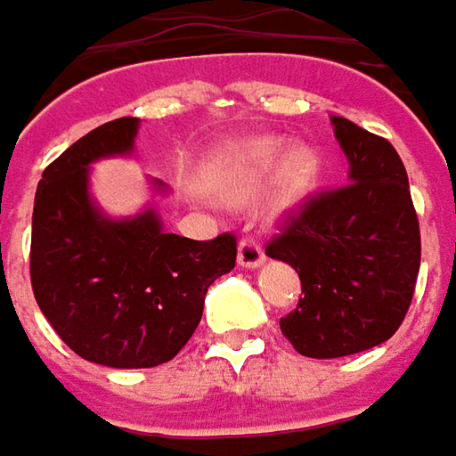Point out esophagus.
Instances as JSON below:
<instances>
[{"label":"esophagus","mask_w":456,"mask_h":456,"mask_svg":"<svg viewBox=\"0 0 456 456\" xmlns=\"http://www.w3.org/2000/svg\"><path fill=\"white\" fill-rule=\"evenodd\" d=\"M237 259H240V267H259L265 262V249H262V244L254 240V237H241L240 256Z\"/></svg>","instance_id":"obj_1"}]
</instances>
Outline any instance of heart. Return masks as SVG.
Returning a JSON list of instances; mask_svg holds the SVG:
<instances>
[{"label": "heart", "instance_id": "obj_1", "mask_svg": "<svg viewBox=\"0 0 456 456\" xmlns=\"http://www.w3.org/2000/svg\"><path fill=\"white\" fill-rule=\"evenodd\" d=\"M281 154H284V150L277 139L262 137L247 142L232 157V162L224 169V176H222V187L227 191L229 200L241 202V200L252 197L254 191L267 182L269 175L277 169ZM306 176H309V159L305 154H294L287 162V172H284V200L287 202L302 189Z\"/></svg>", "mask_w": 456, "mask_h": 456}]
</instances>
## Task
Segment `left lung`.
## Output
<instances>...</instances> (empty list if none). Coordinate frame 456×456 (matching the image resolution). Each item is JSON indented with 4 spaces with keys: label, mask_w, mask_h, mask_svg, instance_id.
<instances>
[{
    "label": "left lung",
    "mask_w": 456,
    "mask_h": 456,
    "mask_svg": "<svg viewBox=\"0 0 456 456\" xmlns=\"http://www.w3.org/2000/svg\"><path fill=\"white\" fill-rule=\"evenodd\" d=\"M334 137L346 184L306 194L267 244L302 280L299 305L280 319L292 346L314 359L357 354L397 332L414 297L422 241L397 150L345 117Z\"/></svg>",
    "instance_id": "obj_1"
}]
</instances>
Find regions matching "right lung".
I'll return each instance as SVG.
<instances>
[{"label": "right lung", "mask_w": 456, "mask_h": 456, "mask_svg": "<svg viewBox=\"0 0 456 456\" xmlns=\"http://www.w3.org/2000/svg\"><path fill=\"white\" fill-rule=\"evenodd\" d=\"M139 119L77 139L45 169L34 197V299L79 357L117 370L164 364L187 345L212 281L234 269L237 237L167 234L154 209L107 219L89 197V164L129 154ZM157 189H164L157 182Z\"/></svg>", "instance_id": "1"}]
</instances>
